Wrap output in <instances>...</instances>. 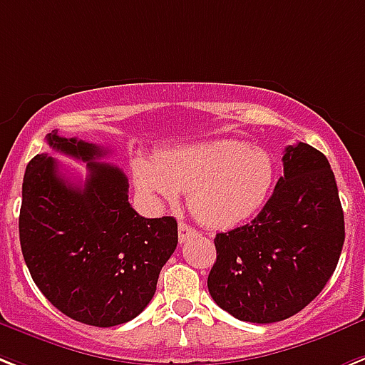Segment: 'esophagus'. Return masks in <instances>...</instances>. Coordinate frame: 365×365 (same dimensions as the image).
Instances as JSON below:
<instances>
[{
    "label": "esophagus",
    "instance_id": "obj_1",
    "mask_svg": "<svg viewBox=\"0 0 365 365\" xmlns=\"http://www.w3.org/2000/svg\"><path fill=\"white\" fill-rule=\"evenodd\" d=\"M195 235H198L197 230L185 225V222H180V226H178V240H180V243H185L189 237H195Z\"/></svg>",
    "mask_w": 365,
    "mask_h": 365
}]
</instances>
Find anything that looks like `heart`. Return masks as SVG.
<instances>
[{
  "mask_svg": "<svg viewBox=\"0 0 365 365\" xmlns=\"http://www.w3.org/2000/svg\"><path fill=\"white\" fill-rule=\"evenodd\" d=\"M135 185L150 200L174 202L187 191L189 210L207 228L225 230L256 215L277 180L267 150L237 139L182 146L158 159H137Z\"/></svg>",
  "mask_w": 365,
  "mask_h": 365,
  "instance_id": "heart-1",
  "label": "heart"
}]
</instances>
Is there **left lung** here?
I'll use <instances>...</instances> for the list:
<instances>
[{"mask_svg":"<svg viewBox=\"0 0 365 365\" xmlns=\"http://www.w3.org/2000/svg\"><path fill=\"white\" fill-rule=\"evenodd\" d=\"M284 176L249 225L217 234L207 277L213 301L249 323H277L310 304L338 265L344 210L329 159L287 146Z\"/></svg>","mask_w":365,"mask_h":365,"instance_id":"obj_1","label":"left lung"}]
</instances>
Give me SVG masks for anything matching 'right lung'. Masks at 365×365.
<instances>
[{"instance_id": "1", "label": "right lung", "mask_w": 365, "mask_h": 365, "mask_svg": "<svg viewBox=\"0 0 365 365\" xmlns=\"http://www.w3.org/2000/svg\"><path fill=\"white\" fill-rule=\"evenodd\" d=\"M46 140L87 163L88 174L78 185L51 155L27 163L18 222L27 269L42 295L72 319L128 323L152 301L159 271L176 250V219L140 217L128 202L125 174L98 161L106 148L57 131Z\"/></svg>"}]
</instances>
